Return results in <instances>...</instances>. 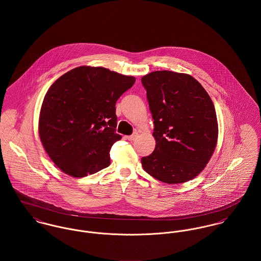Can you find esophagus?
Here are the masks:
<instances>
[{
  "label": "esophagus",
  "mask_w": 261,
  "mask_h": 261,
  "mask_svg": "<svg viewBox=\"0 0 261 261\" xmlns=\"http://www.w3.org/2000/svg\"><path fill=\"white\" fill-rule=\"evenodd\" d=\"M125 138H126V140H128V141H135L136 138H137V134L132 135V136H127V137H125Z\"/></svg>",
  "instance_id": "1"
}]
</instances>
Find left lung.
Listing matches in <instances>:
<instances>
[{"label": "left lung", "instance_id": "obj_1", "mask_svg": "<svg viewBox=\"0 0 261 261\" xmlns=\"http://www.w3.org/2000/svg\"><path fill=\"white\" fill-rule=\"evenodd\" d=\"M153 118L154 150L142 158L144 170L167 184L197 177L210 161L218 140L215 108L191 75L168 70L142 78Z\"/></svg>", "mask_w": 261, "mask_h": 261}]
</instances>
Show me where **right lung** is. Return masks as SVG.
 Returning a JSON list of instances; mask_svg holds the SVG:
<instances>
[{
	"mask_svg": "<svg viewBox=\"0 0 261 261\" xmlns=\"http://www.w3.org/2000/svg\"><path fill=\"white\" fill-rule=\"evenodd\" d=\"M136 78L105 67L79 66L60 76L45 94L39 136L52 162L65 174L82 178L111 165L115 103Z\"/></svg>",
	"mask_w": 261,
	"mask_h": 261,
	"instance_id": "obj_1",
	"label": "right lung"
}]
</instances>
